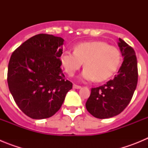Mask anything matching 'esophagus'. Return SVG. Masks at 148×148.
<instances>
[{
	"label": "esophagus",
	"instance_id": "34e87169",
	"mask_svg": "<svg viewBox=\"0 0 148 148\" xmlns=\"http://www.w3.org/2000/svg\"><path fill=\"white\" fill-rule=\"evenodd\" d=\"M73 88L74 89H81L82 87L79 85H77V84H73Z\"/></svg>",
	"mask_w": 148,
	"mask_h": 148
}]
</instances>
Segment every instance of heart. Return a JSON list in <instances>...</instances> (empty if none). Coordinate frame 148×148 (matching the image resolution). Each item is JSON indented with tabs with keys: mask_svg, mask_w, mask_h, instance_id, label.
<instances>
[{
	"mask_svg": "<svg viewBox=\"0 0 148 148\" xmlns=\"http://www.w3.org/2000/svg\"><path fill=\"white\" fill-rule=\"evenodd\" d=\"M61 61L65 72L72 76L84 62L82 78L85 81L103 82L118 70L121 63V53L113 46L101 40L83 42L75 47V51H64Z\"/></svg>",
	"mask_w": 148,
	"mask_h": 148,
	"instance_id": "obj_1",
	"label": "heart"
}]
</instances>
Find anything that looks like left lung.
<instances>
[{"mask_svg": "<svg viewBox=\"0 0 148 148\" xmlns=\"http://www.w3.org/2000/svg\"><path fill=\"white\" fill-rule=\"evenodd\" d=\"M118 45L124 61L117 75L104 85L91 89L86 102L87 111L95 118L108 119L121 113L136 88L138 68L135 51L121 38Z\"/></svg>", "mask_w": 148, "mask_h": 148, "instance_id": "8db88e82", "label": "left lung"}]
</instances>
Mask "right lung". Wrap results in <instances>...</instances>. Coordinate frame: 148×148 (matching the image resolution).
<instances>
[{"label": "right lung", "mask_w": 148, "mask_h": 148, "mask_svg": "<svg viewBox=\"0 0 148 148\" xmlns=\"http://www.w3.org/2000/svg\"><path fill=\"white\" fill-rule=\"evenodd\" d=\"M64 41L61 37L38 34L12 54L8 65V86L18 108L30 118L53 116L73 87L61 68Z\"/></svg>", "instance_id": "1"}]
</instances>
